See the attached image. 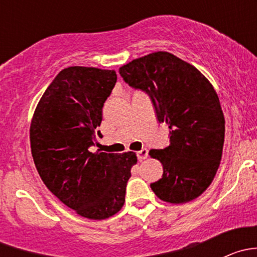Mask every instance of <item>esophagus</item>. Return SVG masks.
<instances>
[{
  "label": "esophagus",
  "mask_w": 257,
  "mask_h": 257,
  "mask_svg": "<svg viewBox=\"0 0 257 257\" xmlns=\"http://www.w3.org/2000/svg\"><path fill=\"white\" fill-rule=\"evenodd\" d=\"M137 157H138V159L141 160H145L148 158V150L145 149V148H143V149L142 150H139L138 153H137Z\"/></svg>",
  "instance_id": "34e87169"
}]
</instances>
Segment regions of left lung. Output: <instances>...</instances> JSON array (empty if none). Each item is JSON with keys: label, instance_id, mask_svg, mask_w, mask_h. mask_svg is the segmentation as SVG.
Masks as SVG:
<instances>
[{"label": "left lung", "instance_id": "1", "mask_svg": "<svg viewBox=\"0 0 257 257\" xmlns=\"http://www.w3.org/2000/svg\"><path fill=\"white\" fill-rule=\"evenodd\" d=\"M131 87L148 93L159 121L169 126L170 144L149 155L163 165L150 188L163 201L184 204L200 196L219 169L225 118L209 79L188 62L159 51L119 68Z\"/></svg>", "mask_w": 257, "mask_h": 257}]
</instances>
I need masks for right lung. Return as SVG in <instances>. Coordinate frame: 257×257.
I'll return each mask as SVG.
<instances>
[{
	"instance_id": "1",
	"label": "right lung",
	"mask_w": 257,
	"mask_h": 257,
	"mask_svg": "<svg viewBox=\"0 0 257 257\" xmlns=\"http://www.w3.org/2000/svg\"><path fill=\"white\" fill-rule=\"evenodd\" d=\"M115 82L112 69H62L43 93L30 126L33 162L45 185L64 205L92 220L108 219L123 208L126 181L138 162L133 152L89 150Z\"/></svg>"
}]
</instances>
